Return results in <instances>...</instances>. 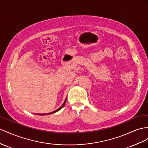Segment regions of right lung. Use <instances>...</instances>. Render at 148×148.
Wrapping results in <instances>:
<instances>
[{"label": "right lung", "mask_w": 148, "mask_h": 148, "mask_svg": "<svg viewBox=\"0 0 148 148\" xmlns=\"http://www.w3.org/2000/svg\"><path fill=\"white\" fill-rule=\"evenodd\" d=\"M66 99L65 100V101H64V104L61 106H60L59 109H57V110H56V111H53V112H50V113H47V114H38L37 115H47V114H53V113H54V112H58V111H59L60 109H62L64 106V105H65V103H66Z\"/></svg>", "instance_id": "1"}]
</instances>
